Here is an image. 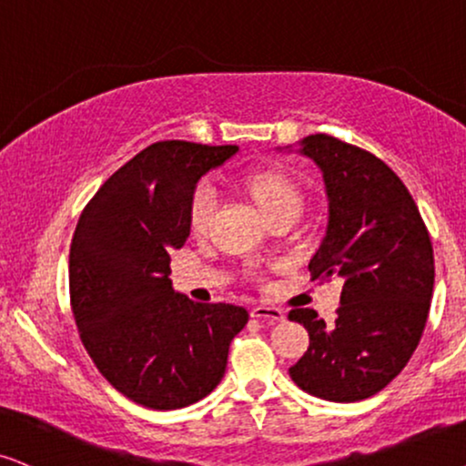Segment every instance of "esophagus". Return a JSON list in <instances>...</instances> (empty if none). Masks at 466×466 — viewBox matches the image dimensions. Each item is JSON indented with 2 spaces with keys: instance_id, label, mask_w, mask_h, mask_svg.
I'll return each instance as SVG.
<instances>
[{
  "instance_id": "1",
  "label": "esophagus",
  "mask_w": 466,
  "mask_h": 466,
  "mask_svg": "<svg viewBox=\"0 0 466 466\" xmlns=\"http://www.w3.org/2000/svg\"><path fill=\"white\" fill-rule=\"evenodd\" d=\"M250 315L255 319H266V321H283L285 319V313L280 311V309H277V307H263V304H259V307L252 309Z\"/></svg>"
}]
</instances>
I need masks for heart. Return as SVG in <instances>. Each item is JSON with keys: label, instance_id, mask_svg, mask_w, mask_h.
<instances>
[{"label": "heart", "instance_id": "heart-1", "mask_svg": "<svg viewBox=\"0 0 466 466\" xmlns=\"http://www.w3.org/2000/svg\"><path fill=\"white\" fill-rule=\"evenodd\" d=\"M246 189L255 203L268 218L279 214L283 209H298L302 207V192L298 183L289 175L277 168L252 170L244 179ZM218 192L211 181H203L194 189L192 200H189V228L194 233H205L211 227L216 214Z\"/></svg>", "mask_w": 466, "mask_h": 466}]
</instances>
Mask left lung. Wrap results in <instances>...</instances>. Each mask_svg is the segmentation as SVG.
I'll use <instances>...</instances> for the list:
<instances>
[{"label": "left lung", "instance_id": "8db88e82", "mask_svg": "<svg viewBox=\"0 0 466 466\" xmlns=\"http://www.w3.org/2000/svg\"><path fill=\"white\" fill-rule=\"evenodd\" d=\"M324 172L329 228L309 272L343 280L335 324L313 309H291L309 330V350L289 376L329 401L382 391L410 360L426 329L434 250L417 203L395 172L365 148L329 134L302 140Z\"/></svg>", "mask_w": 466, "mask_h": 466}]
</instances>
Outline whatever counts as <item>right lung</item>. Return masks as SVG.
I'll return each mask as SVG.
<instances>
[{"instance_id": "add662e5", "label": "right lung", "mask_w": 466, "mask_h": 466, "mask_svg": "<svg viewBox=\"0 0 466 466\" xmlns=\"http://www.w3.org/2000/svg\"><path fill=\"white\" fill-rule=\"evenodd\" d=\"M235 151L155 142L103 183L75 227L68 291L79 339L101 376L147 409H183L214 391L248 321L244 307L192 302L168 279L197 181Z\"/></svg>"}]
</instances>
